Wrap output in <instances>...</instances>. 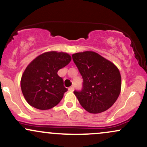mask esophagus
Instances as JSON below:
<instances>
[{
	"mask_svg": "<svg viewBox=\"0 0 147 147\" xmlns=\"http://www.w3.org/2000/svg\"><path fill=\"white\" fill-rule=\"evenodd\" d=\"M74 89H75V87H74V86H70V88H68V90L70 91H73Z\"/></svg>",
	"mask_w": 147,
	"mask_h": 147,
	"instance_id": "1",
	"label": "esophagus"
}]
</instances>
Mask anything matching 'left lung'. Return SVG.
<instances>
[{
    "instance_id": "1",
    "label": "left lung",
    "mask_w": 147,
    "mask_h": 147,
    "mask_svg": "<svg viewBox=\"0 0 147 147\" xmlns=\"http://www.w3.org/2000/svg\"><path fill=\"white\" fill-rule=\"evenodd\" d=\"M72 57L83 79L81 91H74L82 107L98 114L112 107L121 87L119 69L93 51L77 53Z\"/></svg>"
}]
</instances>
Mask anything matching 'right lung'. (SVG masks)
<instances>
[{"instance_id": "add662e5", "label": "right lung", "mask_w": 147, "mask_h": 147, "mask_svg": "<svg viewBox=\"0 0 147 147\" xmlns=\"http://www.w3.org/2000/svg\"><path fill=\"white\" fill-rule=\"evenodd\" d=\"M70 61V56L66 53L50 51L35 58L27 66L22 77L21 88L30 105L45 110L60 102L67 89L57 72Z\"/></svg>"}]
</instances>
